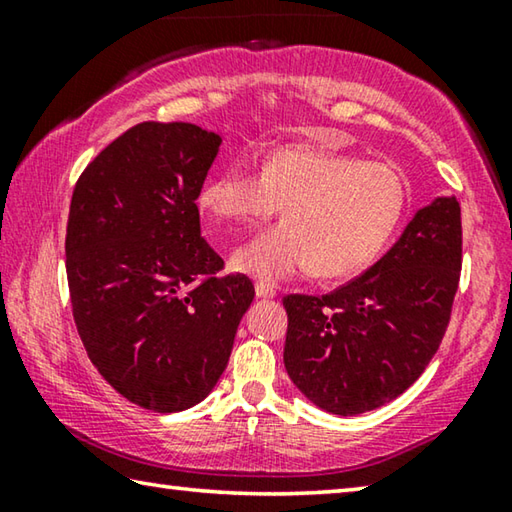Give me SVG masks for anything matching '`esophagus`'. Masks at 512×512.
<instances>
[{"label":"esophagus","mask_w":512,"mask_h":512,"mask_svg":"<svg viewBox=\"0 0 512 512\" xmlns=\"http://www.w3.org/2000/svg\"><path fill=\"white\" fill-rule=\"evenodd\" d=\"M255 293H257V298H275V287H273V284H266V282H257Z\"/></svg>","instance_id":"1"}]
</instances>
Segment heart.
I'll use <instances>...</instances> for the list:
<instances>
[{
    "label": "heart",
    "mask_w": 512,
    "mask_h": 512,
    "mask_svg": "<svg viewBox=\"0 0 512 512\" xmlns=\"http://www.w3.org/2000/svg\"><path fill=\"white\" fill-rule=\"evenodd\" d=\"M198 205L219 228L282 223L232 253L237 271L277 282L311 271L320 280H348L377 262L400 228L406 207L402 173L386 162L325 151L277 146L262 173L230 164L207 180Z\"/></svg>",
    "instance_id": "heart-1"
}]
</instances>
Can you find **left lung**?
<instances>
[{
    "instance_id": "1",
    "label": "left lung",
    "mask_w": 512,
    "mask_h": 512,
    "mask_svg": "<svg viewBox=\"0 0 512 512\" xmlns=\"http://www.w3.org/2000/svg\"><path fill=\"white\" fill-rule=\"evenodd\" d=\"M461 255V205L438 196L357 280L320 298H284V368L300 393L336 415L366 413L402 395L443 341Z\"/></svg>"
}]
</instances>
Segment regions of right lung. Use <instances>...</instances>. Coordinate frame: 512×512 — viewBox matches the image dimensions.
Wrapping results in <instances>:
<instances>
[{"label": "right lung", "mask_w": 512, "mask_h": 512, "mask_svg": "<svg viewBox=\"0 0 512 512\" xmlns=\"http://www.w3.org/2000/svg\"><path fill=\"white\" fill-rule=\"evenodd\" d=\"M221 137L144 121L81 173L65 257L74 323L101 377L142 409L176 413L210 395L255 298L201 237L196 198Z\"/></svg>", "instance_id": "obj_1"}]
</instances>
